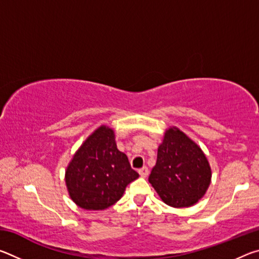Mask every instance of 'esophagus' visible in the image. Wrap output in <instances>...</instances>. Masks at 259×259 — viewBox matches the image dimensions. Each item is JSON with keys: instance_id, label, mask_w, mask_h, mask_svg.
Wrapping results in <instances>:
<instances>
[{"instance_id": "obj_1", "label": "esophagus", "mask_w": 259, "mask_h": 259, "mask_svg": "<svg viewBox=\"0 0 259 259\" xmlns=\"http://www.w3.org/2000/svg\"><path fill=\"white\" fill-rule=\"evenodd\" d=\"M138 172H139V175H140V177H147V175H148V168L147 166H143V168H140L139 170H138Z\"/></svg>"}]
</instances>
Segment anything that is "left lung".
<instances>
[{
	"label": "left lung",
	"instance_id": "8db88e82",
	"mask_svg": "<svg viewBox=\"0 0 259 259\" xmlns=\"http://www.w3.org/2000/svg\"><path fill=\"white\" fill-rule=\"evenodd\" d=\"M148 182L170 207L195 204L211 182V169L200 146L176 126L165 131Z\"/></svg>",
	"mask_w": 259,
	"mask_h": 259
}]
</instances>
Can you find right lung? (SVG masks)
I'll list each match as a JSON object with an SVG mask.
<instances>
[{
    "label": "right lung",
    "mask_w": 259,
    "mask_h": 259,
    "mask_svg": "<svg viewBox=\"0 0 259 259\" xmlns=\"http://www.w3.org/2000/svg\"><path fill=\"white\" fill-rule=\"evenodd\" d=\"M139 175L116 147L113 129L95 130L74 154L65 172L67 191L78 207L104 210L119 201Z\"/></svg>",
    "instance_id": "obj_1"
}]
</instances>
